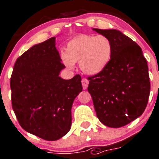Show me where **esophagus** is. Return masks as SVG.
Segmentation results:
<instances>
[{
	"instance_id": "34e87169",
	"label": "esophagus",
	"mask_w": 159,
	"mask_h": 159,
	"mask_svg": "<svg viewBox=\"0 0 159 159\" xmlns=\"http://www.w3.org/2000/svg\"><path fill=\"white\" fill-rule=\"evenodd\" d=\"M81 84H82L83 89H86L89 85V80L86 79V78H82V80H81Z\"/></svg>"
}]
</instances>
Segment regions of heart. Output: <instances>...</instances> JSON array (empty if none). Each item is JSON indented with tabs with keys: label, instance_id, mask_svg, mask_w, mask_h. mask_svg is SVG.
Returning <instances> with one entry per match:
<instances>
[{
	"label": "heart",
	"instance_id": "obj_1",
	"mask_svg": "<svg viewBox=\"0 0 159 159\" xmlns=\"http://www.w3.org/2000/svg\"><path fill=\"white\" fill-rule=\"evenodd\" d=\"M113 52L111 40L103 35L82 34L66 44L61 61L66 68L73 70L79 62L81 70L89 75L101 73L109 64Z\"/></svg>",
	"mask_w": 159,
	"mask_h": 159
}]
</instances>
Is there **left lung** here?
<instances>
[{"instance_id": "left-lung-1", "label": "left lung", "mask_w": 159, "mask_h": 159, "mask_svg": "<svg viewBox=\"0 0 159 159\" xmlns=\"http://www.w3.org/2000/svg\"><path fill=\"white\" fill-rule=\"evenodd\" d=\"M93 30L111 40L113 52L101 73L89 78L97 118L106 126L119 128L143 113L150 95L147 60L141 48L118 30Z\"/></svg>"}]
</instances>
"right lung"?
<instances>
[{"label":"right lung","instance_id":"1","mask_svg":"<svg viewBox=\"0 0 159 159\" xmlns=\"http://www.w3.org/2000/svg\"><path fill=\"white\" fill-rule=\"evenodd\" d=\"M64 68L54 37L19 56L10 81L12 108L22 128L50 141L70 131L73 103L82 91L79 75L70 80L59 77Z\"/></svg>","mask_w":159,"mask_h":159}]
</instances>
